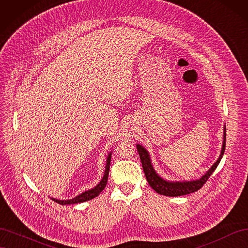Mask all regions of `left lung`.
<instances>
[{
  "instance_id": "obj_1",
  "label": "left lung",
  "mask_w": 248,
  "mask_h": 248,
  "mask_svg": "<svg viewBox=\"0 0 248 248\" xmlns=\"http://www.w3.org/2000/svg\"><path fill=\"white\" fill-rule=\"evenodd\" d=\"M137 149L141 161L142 170H144L145 176L147 178V181L149 185L151 186L157 193L167 197L185 196V194L192 193L202 188V186L207 182L209 177L212 175V172L216 170L217 166L219 164L223 156L224 150H226V125L223 126V140L219 157L213 163V166L206 171V174L202 175L200 179L197 180H190V181H169V180L163 179L157 174V171L153 168L151 156H150L148 150L140 144H137Z\"/></svg>"
}]
</instances>
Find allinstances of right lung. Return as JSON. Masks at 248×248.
Masks as SVG:
<instances>
[{
    "mask_svg": "<svg viewBox=\"0 0 248 248\" xmlns=\"http://www.w3.org/2000/svg\"><path fill=\"white\" fill-rule=\"evenodd\" d=\"M110 157H111V152H109L108 154L106 170H104V174H103L102 179L100 180V182L98 184L93 187V188L88 189L84 192L79 193L78 196L74 197L73 199L58 200V199H55V198H51V200L56 202H58V204H60V205H71V204H79V202H87V201L92 200L96 197H98L99 193L104 189V187L107 186V183H108V172H109V164H110Z\"/></svg>",
    "mask_w": 248,
    "mask_h": 248,
    "instance_id": "right-lung-1",
    "label": "right lung"
}]
</instances>
